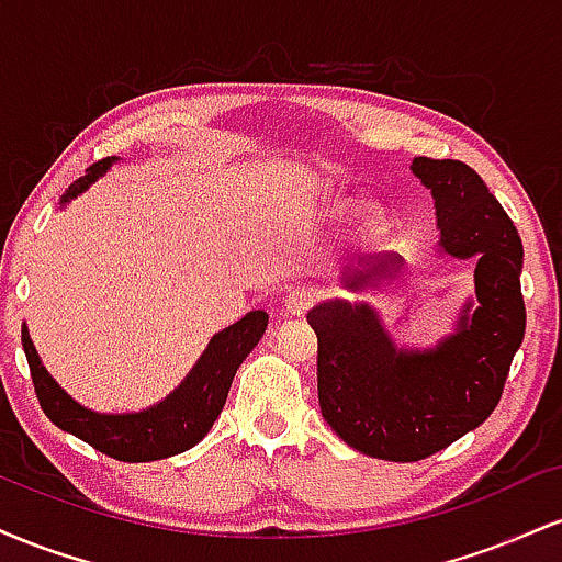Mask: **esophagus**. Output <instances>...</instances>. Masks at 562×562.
I'll return each mask as SVG.
<instances>
[{
    "instance_id": "34e87169",
    "label": "esophagus",
    "mask_w": 562,
    "mask_h": 562,
    "mask_svg": "<svg viewBox=\"0 0 562 562\" xmlns=\"http://www.w3.org/2000/svg\"><path fill=\"white\" fill-rule=\"evenodd\" d=\"M317 301V290L314 288H293L285 295V308L290 314H306Z\"/></svg>"
}]
</instances>
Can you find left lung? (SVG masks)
Returning <instances> with one entry per match:
<instances>
[{
    "label": "left lung",
    "instance_id": "obj_1",
    "mask_svg": "<svg viewBox=\"0 0 562 562\" xmlns=\"http://www.w3.org/2000/svg\"><path fill=\"white\" fill-rule=\"evenodd\" d=\"M412 171L434 192L441 248L475 256L479 306L434 351H396L367 306L319 303L317 393L327 425L348 447L391 462H417L479 428L499 404L515 351L524 344V243L483 179L462 160L415 158ZM398 259H378L389 269ZM357 274L348 288H362Z\"/></svg>",
    "mask_w": 562,
    "mask_h": 562
}]
</instances>
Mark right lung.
I'll return each mask as SVG.
<instances>
[{"label": "right lung", "instance_id": "right-lung-1", "mask_svg": "<svg viewBox=\"0 0 562 562\" xmlns=\"http://www.w3.org/2000/svg\"><path fill=\"white\" fill-rule=\"evenodd\" d=\"M108 166L111 158L89 166L87 177L70 184L60 203H68L70 198L87 190L97 177L108 171ZM267 322V312H250L227 330L214 335L184 383L166 402L137 415H97L92 409H83L44 370L29 333L23 330L21 340L38 404L57 428L68 430L119 462H153L182 454L209 434L211 425L222 415L237 367L261 340Z\"/></svg>", "mask_w": 562, "mask_h": 562}]
</instances>
